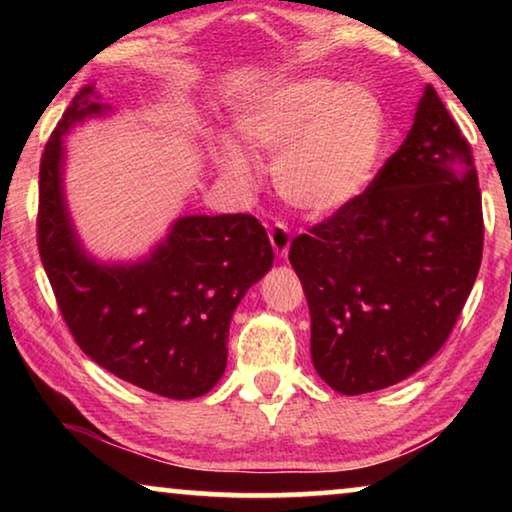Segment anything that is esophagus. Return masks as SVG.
Wrapping results in <instances>:
<instances>
[{"instance_id": "1", "label": "esophagus", "mask_w": 512, "mask_h": 512, "mask_svg": "<svg viewBox=\"0 0 512 512\" xmlns=\"http://www.w3.org/2000/svg\"><path fill=\"white\" fill-rule=\"evenodd\" d=\"M268 239H271V246H273L277 257H287L289 246H291V235H289L287 225L284 223L271 225V230H268Z\"/></svg>"}]
</instances>
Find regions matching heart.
<instances>
[{
  "mask_svg": "<svg viewBox=\"0 0 512 512\" xmlns=\"http://www.w3.org/2000/svg\"><path fill=\"white\" fill-rule=\"evenodd\" d=\"M237 131L250 149L275 160L273 178L284 201L302 212L329 214L366 192L375 178L388 117L366 85L309 76L250 99ZM216 162L237 185H253L255 160L237 140L223 137Z\"/></svg>",
  "mask_w": 512,
  "mask_h": 512,
  "instance_id": "heart-1",
  "label": "heart"
}]
</instances>
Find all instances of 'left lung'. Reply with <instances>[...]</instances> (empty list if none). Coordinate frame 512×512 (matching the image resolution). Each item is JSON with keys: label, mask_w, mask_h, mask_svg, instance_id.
<instances>
[{"label": "left lung", "mask_w": 512, "mask_h": 512, "mask_svg": "<svg viewBox=\"0 0 512 512\" xmlns=\"http://www.w3.org/2000/svg\"><path fill=\"white\" fill-rule=\"evenodd\" d=\"M481 255L470 142L427 85L404 144L366 192L291 241L318 375L361 395L420 370L452 334Z\"/></svg>", "instance_id": "1"}]
</instances>
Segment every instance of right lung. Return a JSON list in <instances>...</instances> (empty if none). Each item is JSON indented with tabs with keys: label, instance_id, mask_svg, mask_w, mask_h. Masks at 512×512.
I'll return each instance as SVG.
<instances>
[{
	"label": "right lung",
	"instance_id": "obj_1",
	"mask_svg": "<svg viewBox=\"0 0 512 512\" xmlns=\"http://www.w3.org/2000/svg\"><path fill=\"white\" fill-rule=\"evenodd\" d=\"M103 110L88 83L42 153L36 221L42 266L65 325L92 361L149 393L192 400L223 375L232 311L271 268V241L250 214L185 216L140 264L92 262L69 223L60 167L63 135Z\"/></svg>",
	"mask_w": 512,
	"mask_h": 512
}]
</instances>
